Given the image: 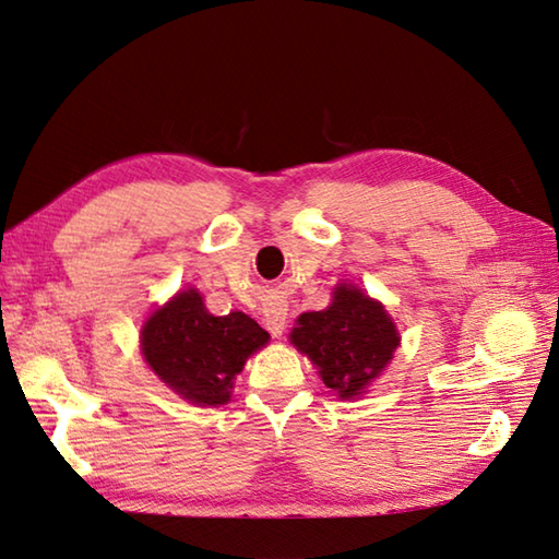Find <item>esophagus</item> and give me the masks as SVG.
Here are the masks:
<instances>
[{
	"mask_svg": "<svg viewBox=\"0 0 559 559\" xmlns=\"http://www.w3.org/2000/svg\"><path fill=\"white\" fill-rule=\"evenodd\" d=\"M262 319H265V329L280 338L287 329V304L284 301H270L265 304V309H262Z\"/></svg>",
	"mask_w": 559,
	"mask_h": 559,
	"instance_id": "34e87169",
	"label": "esophagus"
}]
</instances>
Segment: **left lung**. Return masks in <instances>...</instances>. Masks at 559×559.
Listing matches in <instances>:
<instances>
[{"instance_id": "1", "label": "left lung", "mask_w": 559, "mask_h": 559, "mask_svg": "<svg viewBox=\"0 0 559 559\" xmlns=\"http://www.w3.org/2000/svg\"><path fill=\"white\" fill-rule=\"evenodd\" d=\"M289 338L341 399L362 394L399 345L396 325L382 304L350 284L335 287L329 309L301 313Z\"/></svg>"}]
</instances>
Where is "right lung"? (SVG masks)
<instances>
[{"instance_id": "obj_1", "label": "right lung", "mask_w": 559, "mask_h": 559, "mask_svg": "<svg viewBox=\"0 0 559 559\" xmlns=\"http://www.w3.org/2000/svg\"><path fill=\"white\" fill-rule=\"evenodd\" d=\"M270 333L243 311L209 313L197 289L180 292L143 325L145 362L163 382L199 406L230 399L236 374Z\"/></svg>"}]
</instances>
